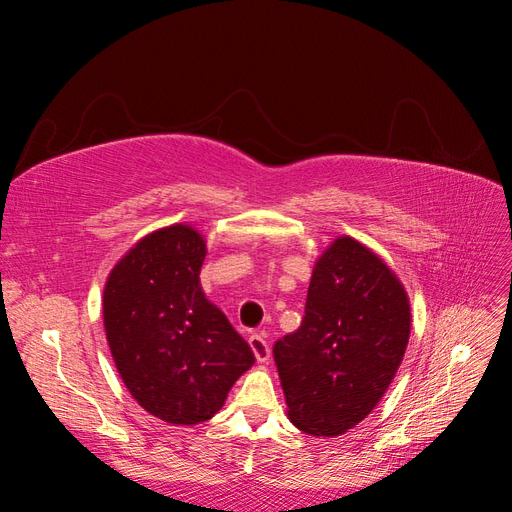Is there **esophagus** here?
<instances>
[{"mask_svg":"<svg viewBox=\"0 0 512 512\" xmlns=\"http://www.w3.org/2000/svg\"><path fill=\"white\" fill-rule=\"evenodd\" d=\"M250 348H252L258 363H267L271 359V348H269V344L265 342V337H262V335H252L250 337Z\"/></svg>","mask_w":512,"mask_h":512,"instance_id":"obj_1","label":"esophagus"}]
</instances>
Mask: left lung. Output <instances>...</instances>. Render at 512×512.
Here are the masks:
<instances>
[{
  "instance_id": "1",
  "label": "left lung",
  "mask_w": 512,
  "mask_h": 512,
  "mask_svg": "<svg viewBox=\"0 0 512 512\" xmlns=\"http://www.w3.org/2000/svg\"><path fill=\"white\" fill-rule=\"evenodd\" d=\"M410 327L397 273L361 241L333 239L314 265L301 327L273 346L292 425L316 438L359 425L389 391Z\"/></svg>"
}]
</instances>
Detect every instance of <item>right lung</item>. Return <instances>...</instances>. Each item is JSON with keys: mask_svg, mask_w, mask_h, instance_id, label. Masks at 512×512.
Masks as SVG:
<instances>
[{"mask_svg": "<svg viewBox=\"0 0 512 512\" xmlns=\"http://www.w3.org/2000/svg\"><path fill=\"white\" fill-rule=\"evenodd\" d=\"M205 256L203 232L170 224L138 239L104 284V331L119 376L138 406L170 425L209 421L256 361L207 299Z\"/></svg>", "mask_w": 512, "mask_h": 512, "instance_id": "obj_1", "label": "right lung"}]
</instances>
